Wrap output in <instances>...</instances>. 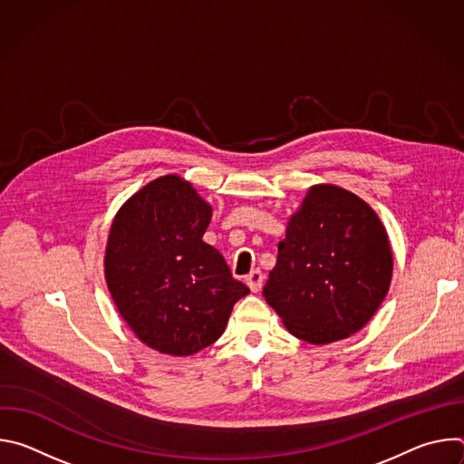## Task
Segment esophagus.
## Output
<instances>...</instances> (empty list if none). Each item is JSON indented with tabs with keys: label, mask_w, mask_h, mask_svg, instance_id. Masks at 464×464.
<instances>
[{
	"label": "esophagus",
	"mask_w": 464,
	"mask_h": 464,
	"mask_svg": "<svg viewBox=\"0 0 464 464\" xmlns=\"http://www.w3.org/2000/svg\"><path fill=\"white\" fill-rule=\"evenodd\" d=\"M262 283H264V276L260 270H253L247 277H246V285L249 286V290L253 294H256L260 288H262Z\"/></svg>",
	"instance_id": "1"
}]
</instances>
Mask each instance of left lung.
<instances>
[{
	"label": "left lung",
	"mask_w": 464,
	"mask_h": 464,
	"mask_svg": "<svg viewBox=\"0 0 464 464\" xmlns=\"http://www.w3.org/2000/svg\"><path fill=\"white\" fill-rule=\"evenodd\" d=\"M391 277L392 251L374 209L343 187L319 183L288 218L262 294L292 336L326 345L371 321Z\"/></svg>",
	"instance_id": "left-lung-1"
}]
</instances>
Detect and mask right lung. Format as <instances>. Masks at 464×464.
<instances>
[{"mask_svg":"<svg viewBox=\"0 0 464 464\" xmlns=\"http://www.w3.org/2000/svg\"><path fill=\"white\" fill-rule=\"evenodd\" d=\"M213 208L178 174L152 179L117 211L104 279L126 324L147 347L192 356L226 330L249 288L206 244Z\"/></svg>","mask_w":464,"mask_h":464,"instance_id":"add662e5","label":"right lung"}]
</instances>
